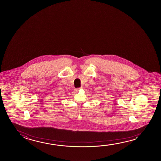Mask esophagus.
<instances>
[{
    "label": "esophagus",
    "mask_w": 161,
    "mask_h": 161,
    "mask_svg": "<svg viewBox=\"0 0 161 161\" xmlns=\"http://www.w3.org/2000/svg\"><path fill=\"white\" fill-rule=\"evenodd\" d=\"M80 89H81V88H77V89H75V90L76 92H79Z\"/></svg>",
    "instance_id": "esophagus-1"
}]
</instances>
